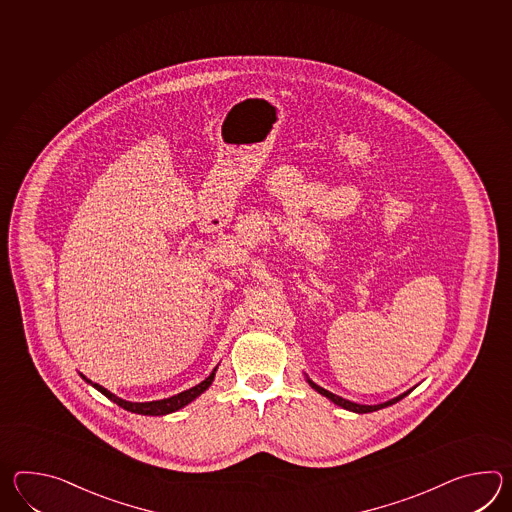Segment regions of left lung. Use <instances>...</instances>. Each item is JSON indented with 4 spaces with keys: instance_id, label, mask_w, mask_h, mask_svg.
Wrapping results in <instances>:
<instances>
[{
    "instance_id": "8db88e82",
    "label": "left lung",
    "mask_w": 512,
    "mask_h": 512,
    "mask_svg": "<svg viewBox=\"0 0 512 512\" xmlns=\"http://www.w3.org/2000/svg\"><path fill=\"white\" fill-rule=\"evenodd\" d=\"M308 386L312 387L314 391H318L319 395H323V397L329 398L330 402H334L336 406H340L343 409H349V411H353V413H371V411H378V409L387 408V406H393V404H397L398 400H402L404 397H408L409 393L413 391V387L408 389V391H404L402 395H398V397L391 398V400H387V402H382V404H375V406H367V404H356V402H351V400H347V398L338 397V395H334V393H330L327 389H323V387L318 386L316 382H312L310 378L307 376Z\"/></svg>"
}]
</instances>
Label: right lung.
<instances>
[{
  "label": "right lung",
  "instance_id": "add662e5",
  "mask_svg": "<svg viewBox=\"0 0 512 512\" xmlns=\"http://www.w3.org/2000/svg\"><path fill=\"white\" fill-rule=\"evenodd\" d=\"M216 369H218V365H216L215 369L211 371V375L207 376L205 380H202L198 386L191 387V389H185V391L178 393V395H174V397L152 400V402H130V400H125V398H119L117 395H114L112 391H108L106 387L99 386V384H95V382L88 380V378L82 375V373H79V375L82 376V380H84V382H88V384L95 387L97 391H101L104 397L110 398L112 402H115L117 406H121V408L126 409V411H132V413H137V415L159 417V415H169V413H174V411H178V409L185 408L187 404H191V402H193L194 398L200 397V395H202L204 391H207L209 386L213 384Z\"/></svg>",
  "mask_w": 512,
  "mask_h": 512
}]
</instances>
